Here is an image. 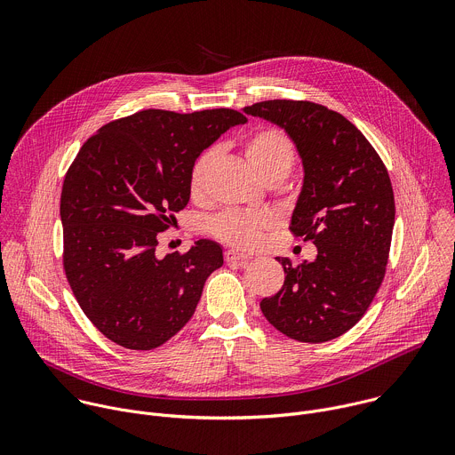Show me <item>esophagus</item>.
Wrapping results in <instances>:
<instances>
[{
    "mask_svg": "<svg viewBox=\"0 0 455 455\" xmlns=\"http://www.w3.org/2000/svg\"><path fill=\"white\" fill-rule=\"evenodd\" d=\"M225 261L228 263V265H234V263H237V265H244L246 261H248V255L246 253H243V251H239V250H227L225 251Z\"/></svg>",
    "mask_w": 455,
    "mask_h": 455,
    "instance_id": "esophagus-1",
    "label": "esophagus"
}]
</instances>
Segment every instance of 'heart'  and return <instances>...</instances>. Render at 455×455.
<instances>
[{
  "mask_svg": "<svg viewBox=\"0 0 455 455\" xmlns=\"http://www.w3.org/2000/svg\"><path fill=\"white\" fill-rule=\"evenodd\" d=\"M244 156L251 171L263 181L284 180L295 160V148L291 139L279 127H261L253 132L244 142ZM211 165V153H204L194 164L188 176V192L192 198H200L207 171ZM270 225L263 214L227 211L211 221V232L223 243L237 248H253L261 241L263 230Z\"/></svg>",
  "mask_w": 455,
  "mask_h": 455,
  "instance_id": "obj_1",
  "label": "heart"
}]
</instances>
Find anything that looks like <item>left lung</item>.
<instances>
[{
  "label": "left lung",
  "mask_w": 455,
  "mask_h": 455,
  "mask_svg": "<svg viewBox=\"0 0 455 455\" xmlns=\"http://www.w3.org/2000/svg\"><path fill=\"white\" fill-rule=\"evenodd\" d=\"M243 111L277 124L293 140L304 183L290 230L318 250L297 267L277 257L286 279L261 311L293 340H333L363 316L385 277L395 227L391 178L356 125L326 106L265 100Z\"/></svg>",
  "instance_id": "1"
}]
</instances>
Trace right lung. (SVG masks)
Returning <instances> with one entry per match:
<instances>
[{"label": "right lung", "mask_w": 455, "mask_h": 455, "mask_svg": "<svg viewBox=\"0 0 455 455\" xmlns=\"http://www.w3.org/2000/svg\"><path fill=\"white\" fill-rule=\"evenodd\" d=\"M235 109H144L102 125L64 176L62 265L93 326L135 351L165 344L190 320L223 250L200 239L188 251L156 255L158 235L188 204L196 158L227 129Z\"/></svg>", "instance_id": "obj_1"}]
</instances>
